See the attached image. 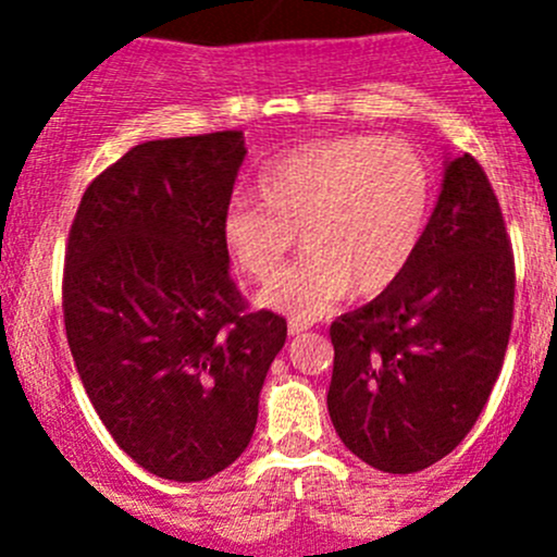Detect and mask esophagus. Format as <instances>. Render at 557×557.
Listing matches in <instances>:
<instances>
[{"label":"esophagus","instance_id":"obj_1","mask_svg":"<svg viewBox=\"0 0 557 557\" xmlns=\"http://www.w3.org/2000/svg\"><path fill=\"white\" fill-rule=\"evenodd\" d=\"M307 329H312V323L307 318H290L288 320V331H290V336H299V334H305Z\"/></svg>","mask_w":557,"mask_h":557}]
</instances>
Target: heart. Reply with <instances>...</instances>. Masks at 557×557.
I'll return each mask as SVG.
<instances>
[{
  "label": "heart",
  "mask_w": 557,
  "mask_h": 557,
  "mask_svg": "<svg viewBox=\"0 0 557 557\" xmlns=\"http://www.w3.org/2000/svg\"><path fill=\"white\" fill-rule=\"evenodd\" d=\"M258 201L223 212V243L245 277L267 283L301 234L307 256L258 301L294 318L329 312L347 290L380 296L418 256L434 199L429 161L374 134L307 143L267 164Z\"/></svg>",
  "instance_id": "obj_1"
}]
</instances>
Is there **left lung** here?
I'll list each match as a JSON object with an SVG mask.
<instances>
[{
  "instance_id": "1",
  "label": "left lung",
  "mask_w": 557,
  "mask_h": 557,
  "mask_svg": "<svg viewBox=\"0 0 557 557\" xmlns=\"http://www.w3.org/2000/svg\"><path fill=\"white\" fill-rule=\"evenodd\" d=\"M512 314V239L485 170L463 153L404 277L331 323L329 414L347 450L387 474L450 455L491 398Z\"/></svg>"
}]
</instances>
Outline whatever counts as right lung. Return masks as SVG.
Here are the masks:
<instances>
[{
	"label": "right lung",
	"mask_w": 557,
	"mask_h": 557,
	"mask_svg": "<svg viewBox=\"0 0 557 557\" xmlns=\"http://www.w3.org/2000/svg\"><path fill=\"white\" fill-rule=\"evenodd\" d=\"M243 159V132L137 145L91 180L66 239L77 374L117 447L164 480H207L245 453L288 336L228 274L223 212Z\"/></svg>",
	"instance_id": "right-lung-1"
}]
</instances>
